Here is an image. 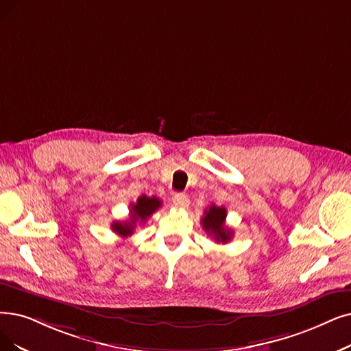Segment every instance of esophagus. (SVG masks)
I'll use <instances>...</instances> for the list:
<instances>
[{"label":"esophagus","mask_w":351,"mask_h":351,"mask_svg":"<svg viewBox=\"0 0 351 351\" xmlns=\"http://www.w3.org/2000/svg\"><path fill=\"white\" fill-rule=\"evenodd\" d=\"M173 204L177 207V208H189L190 206V200L187 199V195H183V194H176L173 197Z\"/></svg>","instance_id":"obj_1"}]
</instances>
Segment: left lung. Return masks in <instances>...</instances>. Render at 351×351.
<instances>
[{"mask_svg": "<svg viewBox=\"0 0 351 351\" xmlns=\"http://www.w3.org/2000/svg\"><path fill=\"white\" fill-rule=\"evenodd\" d=\"M226 208L223 206L219 207L216 204H212L208 207V210L204 212L203 216V229L208 233L213 234L215 241L217 243H226L232 239L233 236V230L226 228L224 224V220H226Z\"/></svg>", "mask_w": 351, "mask_h": 351, "instance_id": "8db88e82", "label": "left lung"}]
</instances>
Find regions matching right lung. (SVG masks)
<instances>
[{
  "label": "right lung",
  "mask_w": 351,
  "mask_h": 351,
  "mask_svg": "<svg viewBox=\"0 0 351 351\" xmlns=\"http://www.w3.org/2000/svg\"><path fill=\"white\" fill-rule=\"evenodd\" d=\"M161 207V200L157 197H147L141 195L138 197L136 203L131 204V217L127 221H114L112 223V230L122 237H128L134 233L138 221H145L154 212Z\"/></svg>",
  "instance_id": "obj_1"
}]
</instances>
